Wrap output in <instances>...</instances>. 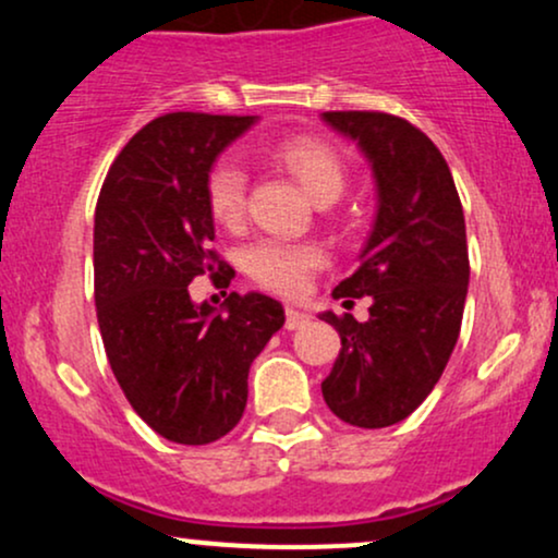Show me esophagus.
<instances>
[{
	"label": "esophagus",
	"mask_w": 558,
	"mask_h": 558,
	"mask_svg": "<svg viewBox=\"0 0 558 558\" xmlns=\"http://www.w3.org/2000/svg\"><path fill=\"white\" fill-rule=\"evenodd\" d=\"M284 316H287V320H284V326L290 331H294V329H303V326L307 324V320H311V316H307L305 311H298V307H292V305H287L284 307Z\"/></svg>",
	"instance_id": "esophagus-1"
}]
</instances>
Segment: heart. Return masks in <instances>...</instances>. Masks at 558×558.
I'll return each mask as SVG.
<instances>
[{"label":"heart","instance_id":"heart-1","mask_svg":"<svg viewBox=\"0 0 558 558\" xmlns=\"http://www.w3.org/2000/svg\"><path fill=\"white\" fill-rule=\"evenodd\" d=\"M274 159L290 172L307 198L333 201L344 187V167L337 150L316 137H290L279 143ZM245 174L238 163L216 161L206 174V206L221 227H238L245 216ZM326 264L316 242H290L266 238L242 253V268L264 290L294 298L307 287L313 274Z\"/></svg>","mask_w":558,"mask_h":558}]
</instances>
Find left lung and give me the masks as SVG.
<instances>
[{"label": "left lung", "mask_w": 558, "mask_h": 558, "mask_svg": "<svg viewBox=\"0 0 558 558\" xmlns=\"http://www.w3.org/2000/svg\"><path fill=\"white\" fill-rule=\"evenodd\" d=\"M324 122L371 161L378 214L357 271L331 292L368 294L371 316L320 313L342 337L320 391L339 421L386 428L421 408L460 339L470 284L462 203L441 150L402 117L324 111Z\"/></svg>", "instance_id": "1"}]
</instances>
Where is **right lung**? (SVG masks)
Wrapping results in <instances>:
<instances>
[{
  "label": "right lung",
  "mask_w": 558,
  "mask_h": 558,
  "mask_svg": "<svg viewBox=\"0 0 558 558\" xmlns=\"http://www.w3.org/2000/svg\"><path fill=\"white\" fill-rule=\"evenodd\" d=\"M255 117L174 111L137 130L109 167L94 219V294L104 350L137 415L174 444L227 436L247 373L284 326L266 294L195 305L187 284L229 266L211 251L206 174ZM219 277V274H216Z\"/></svg>",
  "instance_id": "obj_1"
}]
</instances>
